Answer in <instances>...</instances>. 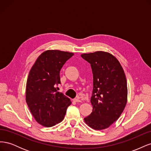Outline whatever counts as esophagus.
<instances>
[{
    "label": "esophagus",
    "instance_id": "esophagus-1",
    "mask_svg": "<svg viewBox=\"0 0 151 151\" xmlns=\"http://www.w3.org/2000/svg\"><path fill=\"white\" fill-rule=\"evenodd\" d=\"M74 101H75V102H77V103H79V102H81V100L79 99V98H74Z\"/></svg>",
    "mask_w": 151,
    "mask_h": 151
}]
</instances>
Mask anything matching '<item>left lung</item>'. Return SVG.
Returning a JSON list of instances; mask_svg holds the SVG:
<instances>
[{"label": "left lung", "instance_id": "8db88e82", "mask_svg": "<svg viewBox=\"0 0 151 151\" xmlns=\"http://www.w3.org/2000/svg\"><path fill=\"white\" fill-rule=\"evenodd\" d=\"M93 74V91L91 98L93 111L84 122L96 130L107 129L118 119L127 102V82L118 59L109 52L97 51L83 53Z\"/></svg>", "mask_w": 151, "mask_h": 151}]
</instances>
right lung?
Masks as SVG:
<instances>
[{"label": "right lung", "mask_w": 151, "mask_h": 151, "mask_svg": "<svg viewBox=\"0 0 151 151\" xmlns=\"http://www.w3.org/2000/svg\"><path fill=\"white\" fill-rule=\"evenodd\" d=\"M74 53L58 50L43 52L32 66L26 82V101L36 121L46 127L61 122L70 99L57 91L60 71Z\"/></svg>", "instance_id": "add662e5"}]
</instances>
